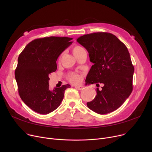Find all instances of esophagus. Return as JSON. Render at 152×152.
<instances>
[{"label": "esophagus", "mask_w": 152, "mask_h": 152, "mask_svg": "<svg viewBox=\"0 0 152 152\" xmlns=\"http://www.w3.org/2000/svg\"><path fill=\"white\" fill-rule=\"evenodd\" d=\"M75 87L77 89H78L79 91H81L83 89H84V86H75Z\"/></svg>", "instance_id": "34e87169"}]
</instances>
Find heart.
I'll use <instances>...</instances> for the list:
<instances>
[{
	"label": "heart",
	"instance_id": "heart-1",
	"mask_svg": "<svg viewBox=\"0 0 152 152\" xmlns=\"http://www.w3.org/2000/svg\"><path fill=\"white\" fill-rule=\"evenodd\" d=\"M83 50H84L82 47L78 45H75L73 49H72V52H73V55L75 56H77L79 53L81 52ZM82 79V76L80 74L78 73H71L68 76V79L71 83H78L81 82Z\"/></svg>",
	"mask_w": 152,
	"mask_h": 152
}]
</instances>
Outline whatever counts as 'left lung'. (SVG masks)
Wrapping results in <instances>:
<instances>
[{"mask_svg": "<svg viewBox=\"0 0 152 152\" xmlns=\"http://www.w3.org/2000/svg\"><path fill=\"white\" fill-rule=\"evenodd\" d=\"M77 41L86 48L94 63L87 75L86 84L104 85L100 91L97 88L96 96L87 105L100 115L112 112L132 91L134 68L129 51L116 36L104 32L83 35Z\"/></svg>", "mask_w": 152, "mask_h": 152, "instance_id": "obj_1", "label": "left lung"}]
</instances>
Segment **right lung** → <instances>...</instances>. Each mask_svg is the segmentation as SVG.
I'll use <instances>...</instances> for the list:
<instances>
[{"mask_svg":"<svg viewBox=\"0 0 152 152\" xmlns=\"http://www.w3.org/2000/svg\"><path fill=\"white\" fill-rule=\"evenodd\" d=\"M73 38L45 37L30 42L20 54L15 76L19 95L36 112L49 114L60 105L70 85L49 89V75L57 70L59 55L69 46Z\"/></svg>","mask_w":152,"mask_h":152,"instance_id":"right-lung-1","label":"right lung"}]
</instances>
